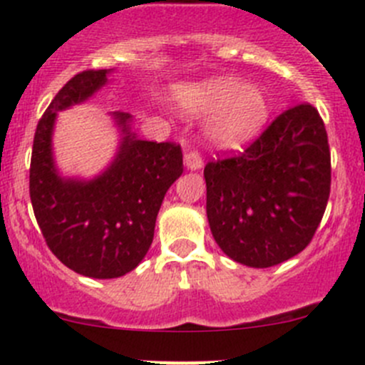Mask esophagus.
Here are the masks:
<instances>
[{"label": "esophagus", "mask_w": 365, "mask_h": 365, "mask_svg": "<svg viewBox=\"0 0 365 365\" xmlns=\"http://www.w3.org/2000/svg\"><path fill=\"white\" fill-rule=\"evenodd\" d=\"M183 160H185V168L190 169V171H197V169L203 168V160H201V155L197 152L185 153Z\"/></svg>", "instance_id": "34e87169"}]
</instances>
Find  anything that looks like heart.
Instances as JSON below:
<instances>
[{
    "mask_svg": "<svg viewBox=\"0 0 365 365\" xmlns=\"http://www.w3.org/2000/svg\"><path fill=\"white\" fill-rule=\"evenodd\" d=\"M175 101L187 116L210 114L205 125L208 141L217 148H238L256 138L270 118L272 104L257 84L240 77L220 76L176 88Z\"/></svg>",
    "mask_w": 365,
    "mask_h": 365,
    "instance_id": "obj_1",
    "label": "heart"
}]
</instances>
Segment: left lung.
<instances>
[{
	"label": "left lung",
	"mask_w": 365,
	"mask_h": 365,
	"mask_svg": "<svg viewBox=\"0 0 365 365\" xmlns=\"http://www.w3.org/2000/svg\"><path fill=\"white\" fill-rule=\"evenodd\" d=\"M206 217L227 257L268 268L304 251L330 194V150L322 116L295 104L231 159L205 168Z\"/></svg>",
	"instance_id": "left-lung-1"
}]
</instances>
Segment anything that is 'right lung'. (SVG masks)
I'll list each match as a JSON object with an SVG mask.
<instances>
[{"label":"right lung","mask_w":365,"mask_h":365,"mask_svg":"<svg viewBox=\"0 0 365 365\" xmlns=\"http://www.w3.org/2000/svg\"><path fill=\"white\" fill-rule=\"evenodd\" d=\"M111 73L86 70L58 91L36 125L29 168V197L47 245L65 267L93 279L121 277L141 263L162 200L183 173L180 146L143 141L130 114L116 111L120 141L106 169L93 178L61 175L53 150L58 113L90 101Z\"/></svg>","instance_id":"1"}]
</instances>
